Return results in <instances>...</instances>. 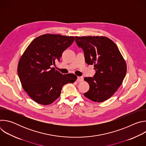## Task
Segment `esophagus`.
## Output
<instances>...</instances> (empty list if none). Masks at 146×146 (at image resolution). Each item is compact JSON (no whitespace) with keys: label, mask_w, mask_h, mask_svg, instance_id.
I'll return each mask as SVG.
<instances>
[{"label":"esophagus","mask_w":146,"mask_h":146,"mask_svg":"<svg viewBox=\"0 0 146 146\" xmlns=\"http://www.w3.org/2000/svg\"><path fill=\"white\" fill-rule=\"evenodd\" d=\"M77 81L78 82H81L83 81V77H77Z\"/></svg>","instance_id":"1"}]
</instances>
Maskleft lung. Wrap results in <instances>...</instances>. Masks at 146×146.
<instances>
[{"mask_svg":"<svg viewBox=\"0 0 146 146\" xmlns=\"http://www.w3.org/2000/svg\"><path fill=\"white\" fill-rule=\"evenodd\" d=\"M76 42L84 51L86 62L94 65L93 77H85L90 90L84 95L95 102L109 99L122 84L127 64L113 41L105 36H76Z\"/></svg>","mask_w":146,"mask_h":146,"instance_id":"1","label":"left lung"}]
</instances>
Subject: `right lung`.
Segmentation results:
<instances>
[{
    "instance_id": "obj_1",
    "label": "right lung",
    "mask_w": 146,
    "mask_h": 146,
    "mask_svg": "<svg viewBox=\"0 0 146 146\" xmlns=\"http://www.w3.org/2000/svg\"><path fill=\"white\" fill-rule=\"evenodd\" d=\"M74 40V36L41 35L32 41L21 57L17 69L21 83L36 103L50 105L60 96L62 87L77 80L74 74H62L52 68Z\"/></svg>"
}]
</instances>
